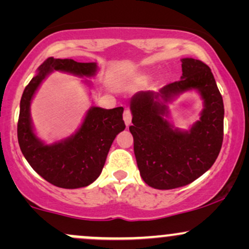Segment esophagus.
<instances>
[{
  "label": "esophagus",
  "mask_w": 249,
  "mask_h": 249,
  "mask_svg": "<svg viewBox=\"0 0 249 249\" xmlns=\"http://www.w3.org/2000/svg\"><path fill=\"white\" fill-rule=\"evenodd\" d=\"M123 118H124V122L125 124H126V126L131 124V119H132V113H131L130 110H125L124 111V115H123Z\"/></svg>",
  "instance_id": "34e87169"
}]
</instances>
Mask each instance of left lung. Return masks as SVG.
I'll use <instances>...</instances> for the list:
<instances>
[{
	"label": "left lung",
	"mask_w": 249,
	"mask_h": 249,
	"mask_svg": "<svg viewBox=\"0 0 249 249\" xmlns=\"http://www.w3.org/2000/svg\"><path fill=\"white\" fill-rule=\"evenodd\" d=\"M182 76L159 90L141 91L130 102L133 150L142 180L157 190L191 184L210 170L224 139V102L210 67L194 58L181 59ZM190 89L204 101L200 119L188 131L166 119L167 103Z\"/></svg>",
	"instance_id": "obj_1"
}]
</instances>
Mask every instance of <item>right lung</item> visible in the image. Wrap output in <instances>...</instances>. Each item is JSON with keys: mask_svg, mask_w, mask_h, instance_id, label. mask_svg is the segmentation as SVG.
I'll list each match as a JSON object with an SVG mask.
<instances>
[{"mask_svg": "<svg viewBox=\"0 0 249 249\" xmlns=\"http://www.w3.org/2000/svg\"><path fill=\"white\" fill-rule=\"evenodd\" d=\"M53 70L92 77L97 64L49 57L39 65L38 73L25 87L21 98L17 123L18 144L30 166L48 182L62 188L85 187L102 173L111 145L125 128L124 108L92 107L75 134L51 145L44 144L34 132L30 104L43 79Z\"/></svg>", "mask_w": 249, "mask_h": 249, "instance_id": "right-lung-1", "label": "right lung"}]
</instances>
